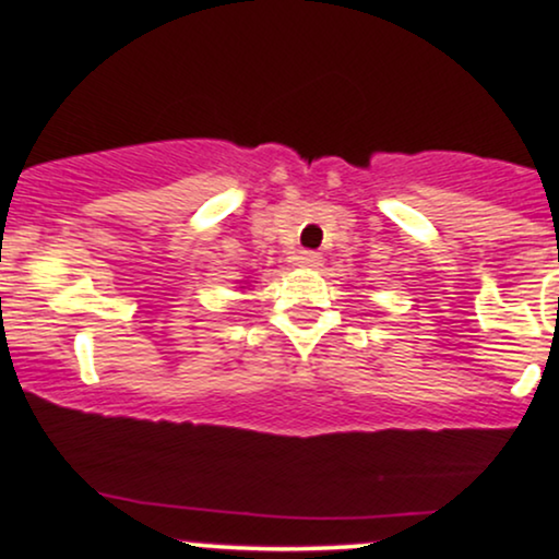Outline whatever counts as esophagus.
Returning a JSON list of instances; mask_svg holds the SVG:
<instances>
[{
  "mask_svg": "<svg viewBox=\"0 0 559 559\" xmlns=\"http://www.w3.org/2000/svg\"><path fill=\"white\" fill-rule=\"evenodd\" d=\"M297 265L307 267V271H318V267L323 265V258H320L318 252H307L305 249V252L297 254Z\"/></svg>",
  "mask_w": 559,
  "mask_h": 559,
  "instance_id": "obj_1",
  "label": "esophagus"
}]
</instances>
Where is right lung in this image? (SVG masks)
<instances>
[{"label": "right lung", "mask_w": 559, "mask_h": 559, "mask_svg": "<svg viewBox=\"0 0 559 559\" xmlns=\"http://www.w3.org/2000/svg\"><path fill=\"white\" fill-rule=\"evenodd\" d=\"M239 288H249V281H247V284H243V281H241V286Z\"/></svg>", "instance_id": "right-lung-1"}]
</instances>
